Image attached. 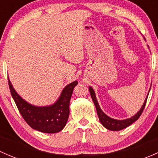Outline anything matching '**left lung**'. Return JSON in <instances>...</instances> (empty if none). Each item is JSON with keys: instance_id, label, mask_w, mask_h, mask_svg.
Listing matches in <instances>:
<instances>
[{"instance_id": "left-lung-1", "label": "left lung", "mask_w": 158, "mask_h": 158, "mask_svg": "<svg viewBox=\"0 0 158 158\" xmlns=\"http://www.w3.org/2000/svg\"><path fill=\"white\" fill-rule=\"evenodd\" d=\"M89 92H90L91 97H92V101H93L95 108H96L97 114H98V118H99L100 122H101L102 125L105 128L111 131L122 130V129L127 128V127L129 126V125H131V124L134 123L135 121L138 120V119L139 118L140 116H141V113L143 112V110H144V107H145L146 102H147L148 94H149V93L148 94L147 97H146V99L145 101H144V104H143L142 107H141V109L138 111L137 114H135V115L132 116V117L130 118L125 119V120H117V119L111 118L109 117V116L106 115V114L102 111V109H100L99 107V105H98V101H97L96 99V97H95V92H94L93 89H92L91 86H89Z\"/></svg>"}]
</instances>
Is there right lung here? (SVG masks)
<instances>
[{"mask_svg":"<svg viewBox=\"0 0 158 158\" xmlns=\"http://www.w3.org/2000/svg\"><path fill=\"white\" fill-rule=\"evenodd\" d=\"M12 98L25 122L31 127L44 133L53 134L63 130L69 115V102L73 89L77 81L71 82L63 89L60 98L54 104L49 106H33L21 98L8 79Z\"/></svg>","mask_w":158,"mask_h":158,"instance_id":"add662e5","label":"right lung"}]
</instances>
